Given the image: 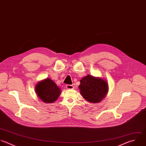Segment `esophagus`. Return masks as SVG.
Segmentation results:
<instances>
[{
    "instance_id": "obj_1",
    "label": "esophagus",
    "mask_w": 146,
    "mask_h": 146,
    "mask_svg": "<svg viewBox=\"0 0 146 146\" xmlns=\"http://www.w3.org/2000/svg\"><path fill=\"white\" fill-rule=\"evenodd\" d=\"M66 88L67 89H73L74 86L72 85H67L66 86Z\"/></svg>"
}]
</instances>
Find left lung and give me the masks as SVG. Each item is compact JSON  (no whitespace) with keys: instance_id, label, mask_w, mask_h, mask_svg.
Here are the masks:
<instances>
[{"instance_id":"8db88e82","label":"left lung","mask_w":146,"mask_h":146,"mask_svg":"<svg viewBox=\"0 0 146 146\" xmlns=\"http://www.w3.org/2000/svg\"><path fill=\"white\" fill-rule=\"evenodd\" d=\"M79 89L82 97L91 103H98L106 96L108 82L100 77L88 74L80 81Z\"/></svg>"}]
</instances>
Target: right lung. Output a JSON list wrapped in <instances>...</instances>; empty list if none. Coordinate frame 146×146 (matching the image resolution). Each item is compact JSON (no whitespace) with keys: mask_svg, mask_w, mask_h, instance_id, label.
<instances>
[{"mask_svg":"<svg viewBox=\"0 0 146 146\" xmlns=\"http://www.w3.org/2000/svg\"><path fill=\"white\" fill-rule=\"evenodd\" d=\"M38 97L44 103L55 102L61 94V89L50 78H46L38 82L35 87Z\"/></svg>","mask_w":146,"mask_h":146,"instance_id":"1","label":"right lung"}]
</instances>
